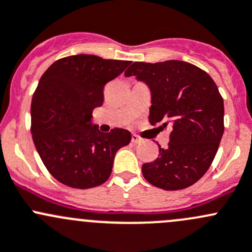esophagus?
<instances>
[{
    "instance_id": "obj_1",
    "label": "esophagus",
    "mask_w": 252,
    "mask_h": 252,
    "mask_svg": "<svg viewBox=\"0 0 252 252\" xmlns=\"http://www.w3.org/2000/svg\"><path fill=\"white\" fill-rule=\"evenodd\" d=\"M131 141H132V143H133V144H141V143H143V138H141V137L137 136V134H132Z\"/></svg>"
}]
</instances>
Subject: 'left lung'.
<instances>
[{"instance_id": "obj_1", "label": "left lung", "mask_w": 252, "mask_h": 252, "mask_svg": "<svg viewBox=\"0 0 252 252\" xmlns=\"http://www.w3.org/2000/svg\"><path fill=\"white\" fill-rule=\"evenodd\" d=\"M125 76H136L152 92L149 121L170 126L167 148L142 166L145 180L165 190L198 182L209 170L221 142L224 105L214 80L193 64L181 61L134 62Z\"/></svg>"}]
</instances>
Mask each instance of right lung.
<instances>
[{
    "label": "right lung",
    "mask_w": 252,
    "mask_h": 252,
    "mask_svg": "<svg viewBox=\"0 0 252 252\" xmlns=\"http://www.w3.org/2000/svg\"><path fill=\"white\" fill-rule=\"evenodd\" d=\"M128 65L77 54L54 62L41 76L31 102V133L41 160L61 183L79 189L100 186L110 176L116 152L131 142L127 129L104 133L92 123L105 84Z\"/></svg>",
    "instance_id": "add662e5"
}]
</instances>
